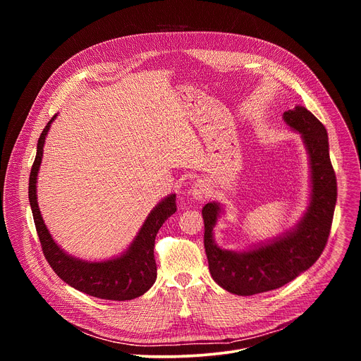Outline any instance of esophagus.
Here are the masks:
<instances>
[{"instance_id":"esophagus-1","label":"esophagus","mask_w":361,"mask_h":361,"mask_svg":"<svg viewBox=\"0 0 361 361\" xmlns=\"http://www.w3.org/2000/svg\"><path fill=\"white\" fill-rule=\"evenodd\" d=\"M191 195L195 200H202L209 195V185L207 183H204L202 180H197L192 187H191Z\"/></svg>"}]
</instances>
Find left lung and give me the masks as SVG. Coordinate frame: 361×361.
<instances>
[{"label":"left lung","mask_w":361,"mask_h":361,"mask_svg":"<svg viewBox=\"0 0 361 361\" xmlns=\"http://www.w3.org/2000/svg\"><path fill=\"white\" fill-rule=\"evenodd\" d=\"M283 117L301 134L310 157L312 198L297 227L271 243L235 252L214 243L213 228L221 213L219 202L205 204L201 212L204 248L212 277L224 290L237 295L259 294L290 283L317 262L330 235L337 180L330 161L327 130L301 106L286 111Z\"/></svg>","instance_id":"obj_1"}]
</instances>
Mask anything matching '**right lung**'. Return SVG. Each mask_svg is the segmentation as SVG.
<instances>
[{
    "label": "right lung",
    "instance_id": "1",
    "mask_svg": "<svg viewBox=\"0 0 361 361\" xmlns=\"http://www.w3.org/2000/svg\"><path fill=\"white\" fill-rule=\"evenodd\" d=\"M54 118L56 116L48 121L38 138L37 156L28 183L30 205L45 260L61 280L88 295L114 301H126L140 297L149 290L157 279L154 243H156V235L164 221L177 212L176 194H170L156 205V209L148 214L128 250L120 257L107 262L88 263L68 255L48 233L37 202V176L42 160V147Z\"/></svg>",
    "mask_w": 361,
    "mask_h": 361
}]
</instances>
